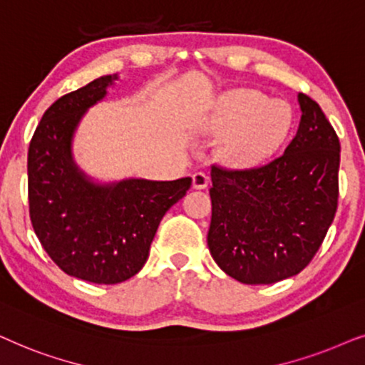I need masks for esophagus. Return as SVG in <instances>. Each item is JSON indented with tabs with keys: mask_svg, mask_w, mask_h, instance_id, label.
I'll use <instances>...</instances> for the list:
<instances>
[{
	"mask_svg": "<svg viewBox=\"0 0 365 365\" xmlns=\"http://www.w3.org/2000/svg\"><path fill=\"white\" fill-rule=\"evenodd\" d=\"M192 180H193V188H197V190H203V188H207L208 182H210L208 175H205L203 172L193 173Z\"/></svg>",
	"mask_w": 365,
	"mask_h": 365,
	"instance_id": "obj_1",
	"label": "esophagus"
}]
</instances>
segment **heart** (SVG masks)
Listing matches in <instances>:
<instances>
[{
  "instance_id": "obj_1",
  "label": "heart",
  "mask_w": 365,
  "mask_h": 365,
  "mask_svg": "<svg viewBox=\"0 0 365 365\" xmlns=\"http://www.w3.org/2000/svg\"><path fill=\"white\" fill-rule=\"evenodd\" d=\"M294 123L292 108L284 100H270L259 90L228 91L217 103L210 130L227 135L222 153L228 163L247 167L270 157Z\"/></svg>"
}]
</instances>
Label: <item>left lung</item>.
I'll return each mask as SVG.
<instances>
[{
	"mask_svg": "<svg viewBox=\"0 0 365 365\" xmlns=\"http://www.w3.org/2000/svg\"><path fill=\"white\" fill-rule=\"evenodd\" d=\"M295 137L272 162L212 167L208 250L242 284L297 275L310 264L337 212L341 143L317 101L299 93Z\"/></svg>",
	"mask_w": 365,
	"mask_h": 365,
	"instance_id": "obj_1",
	"label": "left lung"
}]
</instances>
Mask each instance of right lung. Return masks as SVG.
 <instances>
[{"label": "right lung", "instance_id": "obj_1", "mask_svg": "<svg viewBox=\"0 0 365 365\" xmlns=\"http://www.w3.org/2000/svg\"><path fill=\"white\" fill-rule=\"evenodd\" d=\"M118 80L100 76L45 111L28 148V202L33 230L50 259L76 279L120 284L138 274L162 218L192 178L93 183L76 167L71 140L85 111Z\"/></svg>", "mask_w": 365, "mask_h": 365}]
</instances>
